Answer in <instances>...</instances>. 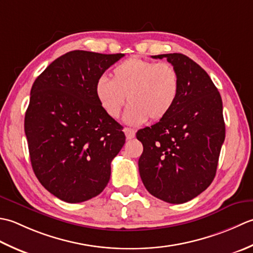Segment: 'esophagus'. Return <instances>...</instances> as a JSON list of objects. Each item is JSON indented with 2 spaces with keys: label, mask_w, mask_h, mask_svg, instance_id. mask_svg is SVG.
Segmentation results:
<instances>
[{
  "label": "esophagus",
  "mask_w": 253,
  "mask_h": 253,
  "mask_svg": "<svg viewBox=\"0 0 253 253\" xmlns=\"http://www.w3.org/2000/svg\"><path fill=\"white\" fill-rule=\"evenodd\" d=\"M125 134L127 140H132V138L135 136V131L133 130V128H130V127H125Z\"/></svg>",
  "instance_id": "34e87169"
}]
</instances>
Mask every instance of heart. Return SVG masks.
I'll use <instances>...</instances> for the list:
<instances>
[{
	"instance_id": "obj_1",
	"label": "heart",
	"mask_w": 253,
	"mask_h": 253,
	"mask_svg": "<svg viewBox=\"0 0 253 253\" xmlns=\"http://www.w3.org/2000/svg\"><path fill=\"white\" fill-rule=\"evenodd\" d=\"M179 91L180 76L172 64L138 56L121 62L112 70L110 81L101 77L95 86L101 109L112 119L120 117L127 98L125 120L130 125L164 119L176 105Z\"/></svg>"
}]
</instances>
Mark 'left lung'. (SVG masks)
Returning <instances> with one entry per match:
<instances>
[{"mask_svg":"<svg viewBox=\"0 0 253 253\" xmlns=\"http://www.w3.org/2000/svg\"><path fill=\"white\" fill-rule=\"evenodd\" d=\"M166 58L178 71L176 105L156 125L137 131L143 144L138 170L147 191L157 199L181 204L212 183L225 140L223 101L209 74L181 53Z\"/></svg>","mask_w":253,"mask_h":253,"instance_id":"left-lung-1","label":"left lung"}]
</instances>
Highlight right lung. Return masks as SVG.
Segmentation results:
<instances>
[{
	"instance_id": "obj_1",
	"label": "right lung",
	"mask_w": 253,
	"mask_h": 253,
	"mask_svg": "<svg viewBox=\"0 0 253 253\" xmlns=\"http://www.w3.org/2000/svg\"><path fill=\"white\" fill-rule=\"evenodd\" d=\"M123 55L71 51L33 84L25 115L30 162L39 182L64 202L101 193L112 159L125 145L122 126L106 115L95 94L97 81Z\"/></svg>"
}]
</instances>
